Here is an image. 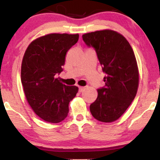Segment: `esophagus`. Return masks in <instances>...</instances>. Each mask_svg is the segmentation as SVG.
<instances>
[{
    "instance_id": "34e87169",
    "label": "esophagus",
    "mask_w": 160,
    "mask_h": 160,
    "mask_svg": "<svg viewBox=\"0 0 160 160\" xmlns=\"http://www.w3.org/2000/svg\"><path fill=\"white\" fill-rule=\"evenodd\" d=\"M83 90H84V87H82V86H79V92H82Z\"/></svg>"
}]
</instances>
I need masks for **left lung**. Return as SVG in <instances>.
Wrapping results in <instances>:
<instances>
[{"mask_svg":"<svg viewBox=\"0 0 160 160\" xmlns=\"http://www.w3.org/2000/svg\"><path fill=\"white\" fill-rule=\"evenodd\" d=\"M82 40L95 49L105 74V86L98 89L90 112L97 120L113 122L123 114L137 93L139 74L133 49L122 34L111 30L87 33Z\"/></svg>","mask_w":160,"mask_h":160,"instance_id":"left-lung-1","label":"left lung"}]
</instances>
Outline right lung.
Returning a JSON list of instances; mask_svg holds the SVG:
<instances>
[{"mask_svg":"<svg viewBox=\"0 0 160 160\" xmlns=\"http://www.w3.org/2000/svg\"><path fill=\"white\" fill-rule=\"evenodd\" d=\"M78 39V34H47L32 41L24 55L21 81L25 97L34 113L47 122L65 120L69 102L78 92L77 86L56 78L63 71L66 53Z\"/></svg>","mask_w":160,"mask_h":160,"instance_id":"add662e5","label":"right lung"}]
</instances>
